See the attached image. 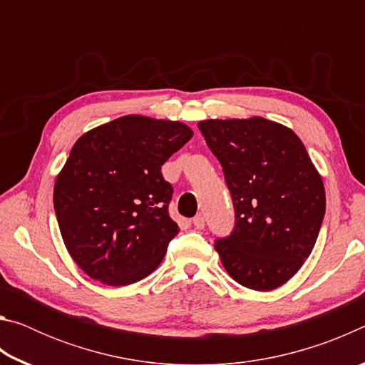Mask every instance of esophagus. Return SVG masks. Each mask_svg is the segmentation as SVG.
Segmentation results:
<instances>
[{
  "mask_svg": "<svg viewBox=\"0 0 365 365\" xmlns=\"http://www.w3.org/2000/svg\"><path fill=\"white\" fill-rule=\"evenodd\" d=\"M193 225L197 230H201V228H205V217H202L201 214H197L196 217H193Z\"/></svg>",
  "mask_w": 365,
  "mask_h": 365,
  "instance_id": "obj_1",
  "label": "esophagus"
}]
</instances>
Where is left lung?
Here are the masks:
<instances>
[{"label":"left lung","instance_id":"8db88e82","mask_svg":"<svg viewBox=\"0 0 365 365\" xmlns=\"http://www.w3.org/2000/svg\"><path fill=\"white\" fill-rule=\"evenodd\" d=\"M219 159L235 207V227L215 240L235 282L257 292L282 287L319 237L325 188L292 128L264 117L197 123Z\"/></svg>","mask_w":365,"mask_h":365}]
</instances>
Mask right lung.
<instances>
[{"instance_id":"right-lung-1","label":"right lung","mask_w":365,"mask_h":365,"mask_svg":"<svg viewBox=\"0 0 365 365\" xmlns=\"http://www.w3.org/2000/svg\"><path fill=\"white\" fill-rule=\"evenodd\" d=\"M193 137L182 122L123 115L83 133L54 183V211L73 261L110 287L156 270L178 225L160 168Z\"/></svg>"}]
</instances>
